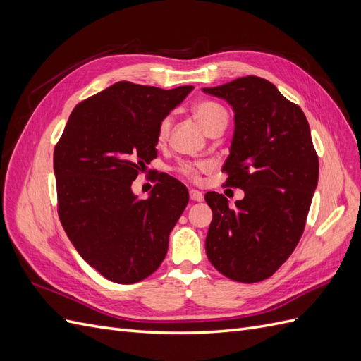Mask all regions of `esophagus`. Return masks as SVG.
I'll list each match as a JSON object with an SVG mask.
<instances>
[{"label":"esophagus","instance_id":"esophagus-1","mask_svg":"<svg viewBox=\"0 0 361 361\" xmlns=\"http://www.w3.org/2000/svg\"><path fill=\"white\" fill-rule=\"evenodd\" d=\"M190 199L192 202H202L203 200V194L200 191H197V190H191L190 191Z\"/></svg>","mask_w":361,"mask_h":361}]
</instances>
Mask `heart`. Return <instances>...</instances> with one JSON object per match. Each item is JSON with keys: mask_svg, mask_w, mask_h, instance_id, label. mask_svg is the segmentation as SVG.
Wrapping results in <instances>:
<instances>
[{"mask_svg": "<svg viewBox=\"0 0 361 361\" xmlns=\"http://www.w3.org/2000/svg\"><path fill=\"white\" fill-rule=\"evenodd\" d=\"M192 114L206 134H209L215 126L227 123L226 110L220 104H216L214 101H200L199 104H195L192 108ZM170 126L171 122L169 117L161 120L157 134L158 145H164L167 141L170 134ZM209 164L206 162H182L178 166V171L185 179H188L191 182H200L202 174L209 171Z\"/></svg>", "mask_w": 361, "mask_h": 361, "instance_id": "b5f03b06", "label": "heart"}]
</instances>
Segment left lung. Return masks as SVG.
<instances>
[{
    "label": "left lung",
    "instance_id": "1",
    "mask_svg": "<svg viewBox=\"0 0 361 361\" xmlns=\"http://www.w3.org/2000/svg\"><path fill=\"white\" fill-rule=\"evenodd\" d=\"M204 93L235 111L226 187L245 192L235 207L223 194L206 192L212 223L206 255L227 279L256 283L271 277L298 245L318 185L319 161L301 108L277 87L247 75Z\"/></svg>",
    "mask_w": 361,
    "mask_h": 361
}]
</instances>
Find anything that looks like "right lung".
Instances as JSON below:
<instances>
[{
  "mask_svg": "<svg viewBox=\"0 0 361 361\" xmlns=\"http://www.w3.org/2000/svg\"><path fill=\"white\" fill-rule=\"evenodd\" d=\"M194 89L118 81L73 108L54 147L59 218L81 257L120 285L159 268L169 235L188 204V190L164 176L150 197L130 185L157 158L161 120Z\"/></svg>",
  "mask_w": 361,
  "mask_h": 361,
  "instance_id": "right-lung-1",
  "label": "right lung"
}]
</instances>
